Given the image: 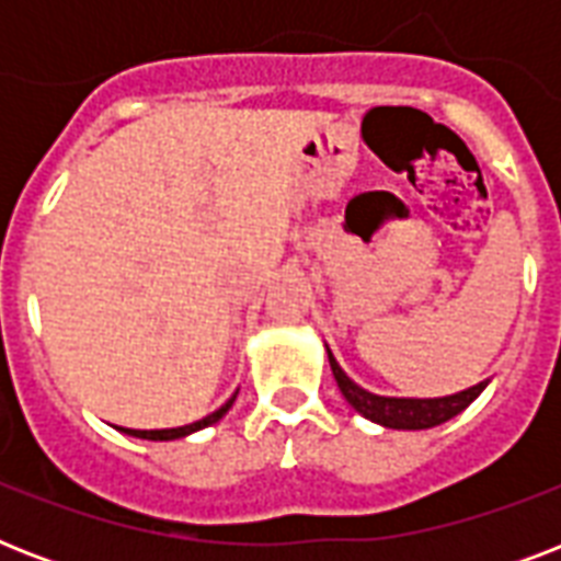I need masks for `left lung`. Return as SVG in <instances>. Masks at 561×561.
<instances>
[{
  "instance_id": "8db88e82",
  "label": "left lung",
  "mask_w": 561,
  "mask_h": 561,
  "mask_svg": "<svg viewBox=\"0 0 561 561\" xmlns=\"http://www.w3.org/2000/svg\"><path fill=\"white\" fill-rule=\"evenodd\" d=\"M329 364H332L334 381H337V387H341L352 408L358 410L360 416L373 419L383 427H396V431H425V427L443 425V422L457 416L460 410L469 408L489 383L480 381L469 390L454 392V396H445V399H387V396H375V392H367L352 381L350 375L337 367L332 352H329Z\"/></svg>"
}]
</instances>
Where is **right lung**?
I'll list each match as a JSON object with an SVG mask.
<instances>
[{"label": "right lung", "instance_id": "right-lung-1", "mask_svg": "<svg viewBox=\"0 0 561 561\" xmlns=\"http://www.w3.org/2000/svg\"><path fill=\"white\" fill-rule=\"evenodd\" d=\"M232 401H236V396L224 404V408H218L215 413H209L206 419H201V422H192V425H183V427H169V431H130V427H122L125 434L130 436H139V439H180V436H186V434H194V431H201V427L206 425H215L224 413H227L229 408H232Z\"/></svg>", "mask_w": 561, "mask_h": 561}]
</instances>
